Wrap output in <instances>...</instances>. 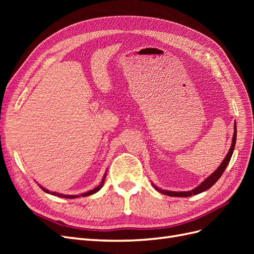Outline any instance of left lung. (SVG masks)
<instances>
[{
    "instance_id": "obj_1",
    "label": "left lung",
    "mask_w": 254,
    "mask_h": 254,
    "mask_svg": "<svg viewBox=\"0 0 254 254\" xmlns=\"http://www.w3.org/2000/svg\"><path fill=\"white\" fill-rule=\"evenodd\" d=\"M235 142H236V123H234V133H233V137H232V144H231V147L229 149V152L227 153V156L225 158V160L222 161L221 164L219 165V167L217 168L216 171H215L211 176L207 177V178L201 182L200 184L197 188H195L194 190H188V191H174V190H162V189H159L157 188L155 184L152 183V187L155 188L160 193H162L164 195L167 196H173V197H190V196H193V195H197L199 193H202V191L209 190L211 187H213L215 183L217 182V180L220 178V176L224 174L226 167L228 166L230 160H231L232 157V153L235 147Z\"/></svg>"
}]
</instances>
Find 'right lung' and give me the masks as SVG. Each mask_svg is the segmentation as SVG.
I'll use <instances>...</instances> for the list:
<instances>
[{
	"label": "right lung",
	"instance_id": "1",
	"mask_svg": "<svg viewBox=\"0 0 254 254\" xmlns=\"http://www.w3.org/2000/svg\"><path fill=\"white\" fill-rule=\"evenodd\" d=\"M106 173H105V175H104V178H103V180H102V182H101V184H99V186H97L95 189H93V190H89V191H87V193H83V194H80V195H64V194H59V193H56V191H50L49 190H47V189H44V188H42L41 186H40V188L45 191V193H49V194H52V195H54V196H58V197H61V198H70V199H74V198H78V197H86V196H90V195H92V194H95L96 191H98L99 190H101L102 188H103V186H104V183H105V178H106Z\"/></svg>",
	"mask_w": 254,
	"mask_h": 254
}]
</instances>
